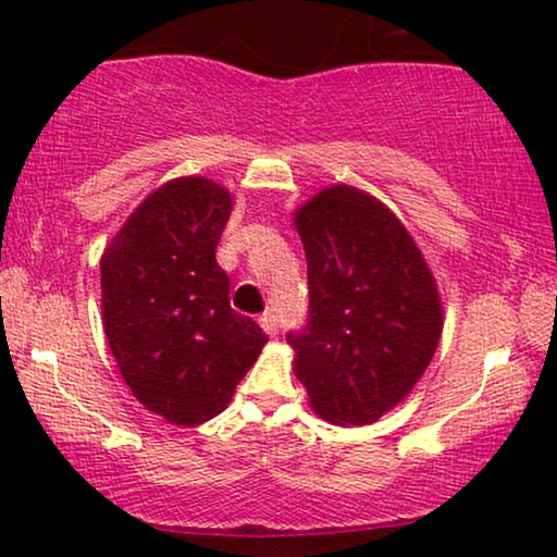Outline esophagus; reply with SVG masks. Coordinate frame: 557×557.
Listing matches in <instances>:
<instances>
[{
    "mask_svg": "<svg viewBox=\"0 0 557 557\" xmlns=\"http://www.w3.org/2000/svg\"><path fill=\"white\" fill-rule=\"evenodd\" d=\"M261 326L265 330V334H271V337H276L281 324H278V317L273 314V311H265V314L261 317Z\"/></svg>",
    "mask_w": 557,
    "mask_h": 557,
    "instance_id": "esophagus-1",
    "label": "esophagus"
}]
</instances>
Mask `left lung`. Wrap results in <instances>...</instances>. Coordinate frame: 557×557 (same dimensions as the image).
Returning a JSON list of instances; mask_svg holds the SVG:
<instances>
[{
	"mask_svg": "<svg viewBox=\"0 0 557 557\" xmlns=\"http://www.w3.org/2000/svg\"><path fill=\"white\" fill-rule=\"evenodd\" d=\"M309 319L288 332L294 372L326 421L364 425L413 391L441 337L436 284L400 220L334 185L296 212Z\"/></svg>",
	"mask_w": 557,
	"mask_h": 557,
	"instance_id": "8db88e82",
	"label": "left lung"
}]
</instances>
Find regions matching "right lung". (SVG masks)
<instances>
[{"mask_svg": "<svg viewBox=\"0 0 557 557\" xmlns=\"http://www.w3.org/2000/svg\"><path fill=\"white\" fill-rule=\"evenodd\" d=\"M231 195L205 177L166 182L101 258L103 330L136 400L170 423L210 421L269 342L231 309L215 248Z\"/></svg>", "mask_w": 557, "mask_h": 557, "instance_id": "right-lung-1", "label": "right lung"}]
</instances>
